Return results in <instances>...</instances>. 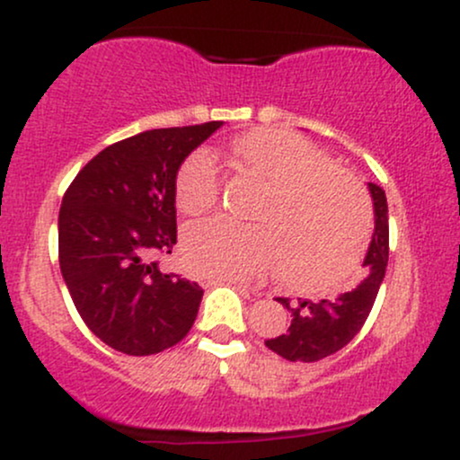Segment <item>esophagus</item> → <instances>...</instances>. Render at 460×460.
Returning <instances> with one entry per match:
<instances>
[{
    "label": "esophagus",
    "instance_id": "1",
    "mask_svg": "<svg viewBox=\"0 0 460 460\" xmlns=\"http://www.w3.org/2000/svg\"><path fill=\"white\" fill-rule=\"evenodd\" d=\"M220 281H225V283L234 285V288H240V289H244V292H255V289H252L251 285H246L244 281H240V279H220Z\"/></svg>",
    "mask_w": 460,
    "mask_h": 460
}]
</instances>
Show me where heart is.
Here are the masks:
<instances>
[{"mask_svg":"<svg viewBox=\"0 0 460 460\" xmlns=\"http://www.w3.org/2000/svg\"><path fill=\"white\" fill-rule=\"evenodd\" d=\"M234 155L268 183L252 214L260 223L212 218L188 226L183 260L190 270L208 279H252L279 255L288 283L340 281L361 255L369 229V200L358 179L283 129L248 131L234 142ZM218 194L212 153H190L177 171V208L199 216L214 208Z\"/></svg>","mask_w":460,"mask_h":460,"instance_id":"b5f03b06","label":"heart"}]
</instances>
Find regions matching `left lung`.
Masks as SVG:
<instances>
[{"label": "left lung", "instance_id": "8db88e82", "mask_svg": "<svg viewBox=\"0 0 460 460\" xmlns=\"http://www.w3.org/2000/svg\"><path fill=\"white\" fill-rule=\"evenodd\" d=\"M367 188L374 200V234L363 260L361 281L348 292L322 300L298 298V303H289V298H277L292 314V324L266 346L288 361L311 363L335 355L350 344L374 307L389 260V216L385 190L376 183H367Z\"/></svg>", "mask_w": 460, "mask_h": 460}]
</instances>
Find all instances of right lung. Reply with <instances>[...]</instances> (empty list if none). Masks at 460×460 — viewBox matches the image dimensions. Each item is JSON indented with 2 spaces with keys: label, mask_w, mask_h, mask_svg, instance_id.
<instances>
[{
  "label": "right lung",
  "mask_w": 460,
  "mask_h": 460,
  "mask_svg": "<svg viewBox=\"0 0 460 460\" xmlns=\"http://www.w3.org/2000/svg\"><path fill=\"white\" fill-rule=\"evenodd\" d=\"M223 120L142 131L94 155L62 197L60 270L77 314L103 344L149 357L179 344L203 289L162 272L177 244L175 179L181 162Z\"/></svg>",
  "instance_id": "add662e5"
}]
</instances>
